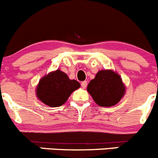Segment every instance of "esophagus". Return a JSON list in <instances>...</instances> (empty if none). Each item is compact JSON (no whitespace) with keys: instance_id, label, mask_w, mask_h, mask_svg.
<instances>
[{"instance_id":"1","label":"esophagus","mask_w":158,"mask_h":158,"mask_svg":"<svg viewBox=\"0 0 158 158\" xmlns=\"http://www.w3.org/2000/svg\"><path fill=\"white\" fill-rule=\"evenodd\" d=\"M87 81H82V82H81V87H82L83 88H85V87H87Z\"/></svg>"}]
</instances>
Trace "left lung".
Listing matches in <instances>:
<instances>
[{"label":"left lung","mask_w":158,"mask_h":158,"mask_svg":"<svg viewBox=\"0 0 158 158\" xmlns=\"http://www.w3.org/2000/svg\"><path fill=\"white\" fill-rule=\"evenodd\" d=\"M87 90L97 104L101 107H112L124 97L125 86L117 72L101 70L90 81Z\"/></svg>","instance_id":"8db88e82"}]
</instances>
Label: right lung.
<instances>
[{
    "instance_id": "1",
    "label": "right lung",
    "mask_w": 158,
    "mask_h": 158,
    "mask_svg": "<svg viewBox=\"0 0 158 158\" xmlns=\"http://www.w3.org/2000/svg\"><path fill=\"white\" fill-rule=\"evenodd\" d=\"M80 86L78 81L69 79L64 72L58 69L40 80L36 89V95L40 101L49 107H60Z\"/></svg>"
}]
</instances>
